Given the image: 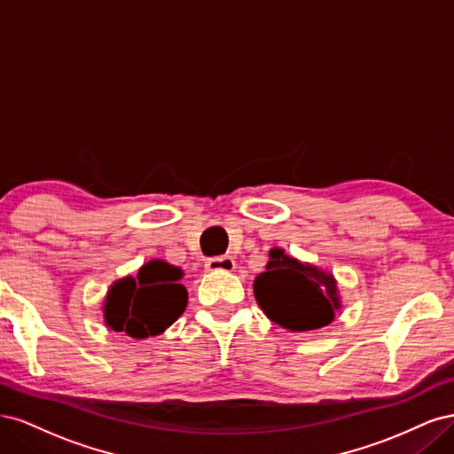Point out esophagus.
I'll return each instance as SVG.
<instances>
[{"instance_id":"obj_1","label":"esophagus","mask_w":454,"mask_h":454,"mask_svg":"<svg viewBox=\"0 0 454 454\" xmlns=\"http://www.w3.org/2000/svg\"><path fill=\"white\" fill-rule=\"evenodd\" d=\"M204 269L210 272H231L232 269H235V259L227 257V255L210 257L204 261Z\"/></svg>"}]
</instances>
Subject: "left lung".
<instances>
[{
    "mask_svg": "<svg viewBox=\"0 0 454 454\" xmlns=\"http://www.w3.org/2000/svg\"><path fill=\"white\" fill-rule=\"evenodd\" d=\"M269 255L267 270L254 280V295L267 318L290 332L332 324L340 309L333 274L301 263L280 248H272Z\"/></svg>",
    "mask_w": 454,
    "mask_h": 454,
    "instance_id": "left-lung-1",
    "label": "left lung"
}]
</instances>
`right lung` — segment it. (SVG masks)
I'll return each instance as SVG.
<instances>
[{
	"label": "right lung",
	"mask_w": 454,
	"mask_h": 454,
	"mask_svg": "<svg viewBox=\"0 0 454 454\" xmlns=\"http://www.w3.org/2000/svg\"><path fill=\"white\" fill-rule=\"evenodd\" d=\"M182 277V269L153 259L138 270L136 278L117 280L109 287L104 303L106 325L132 339L162 333L187 307V290L184 284H177Z\"/></svg>",
	"instance_id": "obj_1"
}]
</instances>
